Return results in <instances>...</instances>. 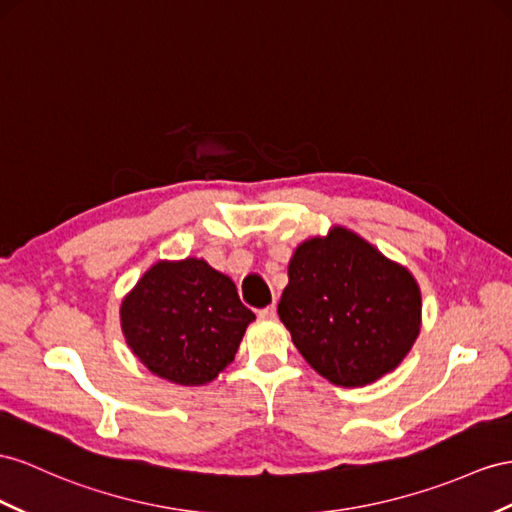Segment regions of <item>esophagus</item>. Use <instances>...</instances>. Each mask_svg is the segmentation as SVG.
<instances>
[{"instance_id": "esophagus-1", "label": "esophagus", "mask_w": 512, "mask_h": 512, "mask_svg": "<svg viewBox=\"0 0 512 512\" xmlns=\"http://www.w3.org/2000/svg\"><path fill=\"white\" fill-rule=\"evenodd\" d=\"M257 316H259L261 320H274V318H277V307L268 305V307H264V309H259Z\"/></svg>"}]
</instances>
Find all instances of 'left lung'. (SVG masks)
Segmentation results:
<instances>
[{"label":"left lung","instance_id":"1","mask_svg":"<svg viewBox=\"0 0 512 512\" xmlns=\"http://www.w3.org/2000/svg\"><path fill=\"white\" fill-rule=\"evenodd\" d=\"M279 318L326 381L365 387L393 372L422 329V292L409 268L346 227H331L287 266Z\"/></svg>","mask_w":512,"mask_h":512}]
</instances>
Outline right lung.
I'll list each match as a JSON object with an SVG mask.
<instances>
[{
	"label": "right lung",
	"instance_id": "add662e5",
	"mask_svg": "<svg viewBox=\"0 0 512 512\" xmlns=\"http://www.w3.org/2000/svg\"><path fill=\"white\" fill-rule=\"evenodd\" d=\"M253 320L235 283L199 257L160 259L121 303L131 352L151 374L183 387L212 383Z\"/></svg>",
	"mask_w": 512,
	"mask_h": 512
}]
</instances>
